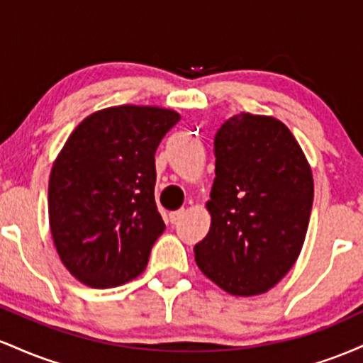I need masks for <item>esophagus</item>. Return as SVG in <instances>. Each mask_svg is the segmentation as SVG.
Instances as JSON below:
<instances>
[{
  "mask_svg": "<svg viewBox=\"0 0 363 363\" xmlns=\"http://www.w3.org/2000/svg\"><path fill=\"white\" fill-rule=\"evenodd\" d=\"M184 213H186V210H184V208H181V210H176V211H172V213L169 215L170 222H172V223H177L179 220H181L182 216H184Z\"/></svg>",
  "mask_w": 363,
  "mask_h": 363,
  "instance_id": "obj_1",
  "label": "esophagus"
}]
</instances>
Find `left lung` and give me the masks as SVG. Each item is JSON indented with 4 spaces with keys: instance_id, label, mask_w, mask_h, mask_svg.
Here are the masks:
<instances>
[{
    "instance_id": "8db88e82",
    "label": "left lung",
    "mask_w": 363,
    "mask_h": 363,
    "mask_svg": "<svg viewBox=\"0 0 363 363\" xmlns=\"http://www.w3.org/2000/svg\"><path fill=\"white\" fill-rule=\"evenodd\" d=\"M213 147L211 227L194 245L196 264L228 294H264L301 254L314 199L309 164L290 129L266 116H232Z\"/></svg>"
}]
</instances>
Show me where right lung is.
I'll return each instance as SVG.
<instances>
[{
  "label": "right lung",
  "mask_w": 363,
  "mask_h": 363,
  "mask_svg": "<svg viewBox=\"0 0 363 363\" xmlns=\"http://www.w3.org/2000/svg\"><path fill=\"white\" fill-rule=\"evenodd\" d=\"M160 107L119 106L82 121L49 179V223L62 264L94 286L147 268L165 223L155 203V152L179 123Z\"/></svg>",
  "instance_id": "right-lung-1"
}]
</instances>
